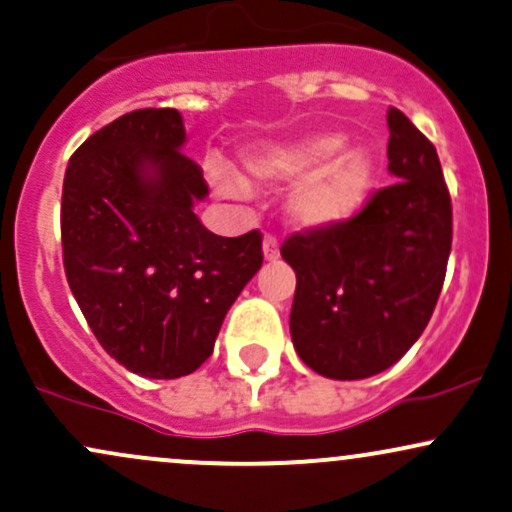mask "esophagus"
<instances>
[{
    "instance_id": "1",
    "label": "esophagus",
    "mask_w": 512,
    "mask_h": 512,
    "mask_svg": "<svg viewBox=\"0 0 512 512\" xmlns=\"http://www.w3.org/2000/svg\"><path fill=\"white\" fill-rule=\"evenodd\" d=\"M262 250H264V260H267V262L279 260V243H276L274 236H264Z\"/></svg>"
}]
</instances>
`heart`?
<instances>
[{
	"instance_id": "1",
	"label": "heart",
	"mask_w": 512,
	"mask_h": 512,
	"mask_svg": "<svg viewBox=\"0 0 512 512\" xmlns=\"http://www.w3.org/2000/svg\"><path fill=\"white\" fill-rule=\"evenodd\" d=\"M342 134H317L291 144L264 146L255 154L245 156V170L260 182H291L286 211L293 226L320 231L349 221L366 202L373 185V158L363 149L344 151ZM216 190L223 197H240L245 185L233 175L216 173Z\"/></svg>"
}]
</instances>
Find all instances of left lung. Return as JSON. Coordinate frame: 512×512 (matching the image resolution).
<instances>
[{
	"label": "left lung",
	"mask_w": 512,
	"mask_h": 512,
	"mask_svg": "<svg viewBox=\"0 0 512 512\" xmlns=\"http://www.w3.org/2000/svg\"><path fill=\"white\" fill-rule=\"evenodd\" d=\"M387 127L395 182L349 221L281 245L296 272L293 346L325 378L361 380L397 363L426 330L448 269L452 204L436 146L397 108Z\"/></svg>",
	"instance_id": "left-lung-1"
}]
</instances>
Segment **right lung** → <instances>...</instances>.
I'll return each instance as SVG.
<instances>
[{
    "mask_svg": "<svg viewBox=\"0 0 512 512\" xmlns=\"http://www.w3.org/2000/svg\"><path fill=\"white\" fill-rule=\"evenodd\" d=\"M182 142L175 108L132 110L74 151L62 185L69 289L103 349L156 380L207 361L264 260L257 228L223 238L199 223L209 185Z\"/></svg>",
    "mask_w": 512,
    "mask_h": 512,
    "instance_id": "add662e5",
    "label": "right lung"
}]
</instances>
